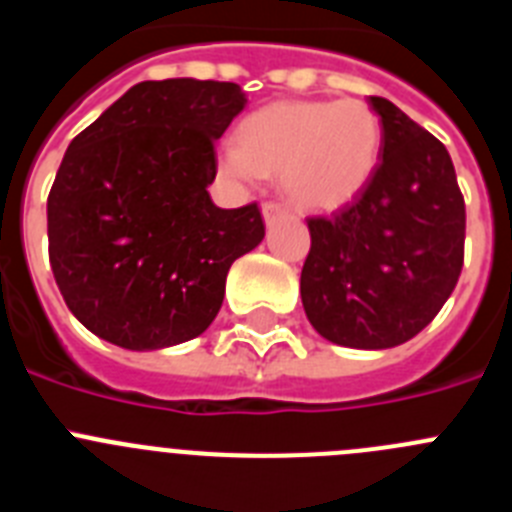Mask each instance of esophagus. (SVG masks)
Here are the masks:
<instances>
[{
	"label": "esophagus",
	"mask_w": 512,
	"mask_h": 512,
	"mask_svg": "<svg viewBox=\"0 0 512 512\" xmlns=\"http://www.w3.org/2000/svg\"><path fill=\"white\" fill-rule=\"evenodd\" d=\"M261 213H264L266 223H274L276 218H281V215H287V208H284V205H279V203H264Z\"/></svg>",
	"instance_id": "obj_1"
}]
</instances>
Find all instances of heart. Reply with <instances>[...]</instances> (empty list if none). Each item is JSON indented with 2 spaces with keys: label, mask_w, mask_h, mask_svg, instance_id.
Listing matches in <instances>:
<instances>
[{
  "label": "heart",
  "mask_w": 512,
  "mask_h": 512,
  "mask_svg": "<svg viewBox=\"0 0 512 512\" xmlns=\"http://www.w3.org/2000/svg\"><path fill=\"white\" fill-rule=\"evenodd\" d=\"M381 139V119L360 98L276 101L243 121L238 144L220 152V170L243 185L281 172L299 208L335 210L368 185Z\"/></svg>",
  "instance_id": "b5f03b06"
}]
</instances>
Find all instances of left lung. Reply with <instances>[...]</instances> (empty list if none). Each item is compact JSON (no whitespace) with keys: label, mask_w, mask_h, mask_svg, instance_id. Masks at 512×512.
<instances>
[{"label":"left lung","mask_w":512,"mask_h":512,"mask_svg":"<svg viewBox=\"0 0 512 512\" xmlns=\"http://www.w3.org/2000/svg\"><path fill=\"white\" fill-rule=\"evenodd\" d=\"M381 162L353 203L307 218L302 304L325 340L386 350L419 335L457 287L464 198L447 147L381 96Z\"/></svg>","instance_id":"1"}]
</instances>
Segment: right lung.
<instances>
[{"instance_id":"1","label":"right lung","mask_w":512,"mask_h":512,"mask_svg":"<svg viewBox=\"0 0 512 512\" xmlns=\"http://www.w3.org/2000/svg\"><path fill=\"white\" fill-rule=\"evenodd\" d=\"M243 106L236 83L144 81L70 142L48 195L50 266L93 335L159 350L215 320L228 269L266 231L256 203L208 195L215 139Z\"/></svg>"}]
</instances>
